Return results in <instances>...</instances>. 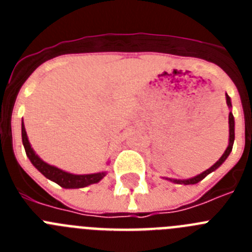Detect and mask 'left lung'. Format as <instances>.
<instances>
[{
    "label": "left lung",
    "instance_id": "1",
    "mask_svg": "<svg viewBox=\"0 0 252 252\" xmlns=\"http://www.w3.org/2000/svg\"><path fill=\"white\" fill-rule=\"evenodd\" d=\"M226 103H227V106H228V108L231 110V108H232V103H231L230 95L227 94V93H226ZM228 128H230L228 146H227V149L224 150V153L222 154V157L220 158V159H218L217 161H216L215 164L211 166V168L207 169V170H204L203 173H201V174L195 175V177H193V178H189V179H173V178H165V179L169 180V182H173V183H175V184H184V186H189V184H197L198 182H201L202 179H204L207 175L211 174L212 171H215L216 169L220 168V166H221L222 164L224 162V160L228 158V155L231 154V151H232L233 141H235V119H233V115L231 111H230V115H228Z\"/></svg>",
    "mask_w": 252,
    "mask_h": 252
}]
</instances>
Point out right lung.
<instances>
[{"label": "right lung", "mask_w": 252, "mask_h": 252, "mask_svg": "<svg viewBox=\"0 0 252 252\" xmlns=\"http://www.w3.org/2000/svg\"><path fill=\"white\" fill-rule=\"evenodd\" d=\"M21 137H22V145L25 148L26 155L30 159L31 164L37 169L45 178L49 180L54 182V183L59 184L60 187H63L65 189H78L84 188L91 184L98 183L99 180L103 179L106 177L107 171H99V173H93V174H72L65 170L57 168L54 165H50L48 162L44 161L41 158L37 155L34 151V149L31 148L30 141L28 139V133L25 130V125H24V120L21 122Z\"/></svg>", "instance_id": "obj_1"}]
</instances>
